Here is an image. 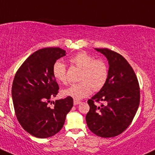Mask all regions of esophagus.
I'll list each match as a JSON object with an SVG mask.
<instances>
[{"label":"esophagus","instance_id":"34e87169","mask_svg":"<svg viewBox=\"0 0 155 155\" xmlns=\"http://www.w3.org/2000/svg\"><path fill=\"white\" fill-rule=\"evenodd\" d=\"M81 101H76V100H74V101H73V104H74V106H76V105H78V104H81Z\"/></svg>","mask_w":155,"mask_h":155}]
</instances>
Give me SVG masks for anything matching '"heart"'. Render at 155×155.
<instances>
[{
	"mask_svg": "<svg viewBox=\"0 0 155 155\" xmlns=\"http://www.w3.org/2000/svg\"><path fill=\"white\" fill-rule=\"evenodd\" d=\"M74 65L82 69L78 83L72 84L63 91V94L81 100L92 93L93 89L98 91L104 86L108 80V68L104 60L95 59L86 51H80L70 59ZM66 65L61 61H56L52 67L53 76L57 81L65 83L67 81Z\"/></svg>",
	"mask_w": 155,
	"mask_h": 155,
	"instance_id": "heart-1",
	"label": "heart"
}]
</instances>
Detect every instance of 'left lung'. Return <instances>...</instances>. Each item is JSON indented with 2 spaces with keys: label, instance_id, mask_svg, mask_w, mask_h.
I'll use <instances>...</instances> for the list:
<instances>
[{
  "label": "left lung",
  "instance_id": "1",
  "mask_svg": "<svg viewBox=\"0 0 155 155\" xmlns=\"http://www.w3.org/2000/svg\"><path fill=\"white\" fill-rule=\"evenodd\" d=\"M95 49L106 57L109 70L104 86L87 101L85 119L93 134L109 138L121 134L131 124L139 106L140 90L136 74L122 55L109 49ZM95 102L102 104L97 107Z\"/></svg>",
  "mask_w": 155,
  "mask_h": 155
}]
</instances>
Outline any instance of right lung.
Wrapping results in <instances>:
<instances>
[{"instance_id": "add662e5", "label": "right lung", "mask_w": 155, "mask_h": 155, "mask_svg": "<svg viewBox=\"0 0 155 155\" xmlns=\"http://www.w3.org/2000/svg\"><path fill=\"white\" fill-rule=\"evenodd\" d=\"M65 52L59 47L36 51L24 61L13 79L11 93L17 119L25 131L37 138L58 133L73 106L70 96L55 101L53 108L48 106L59 90L52 74L53 64Z\"/></svg>"}]
</instances>
